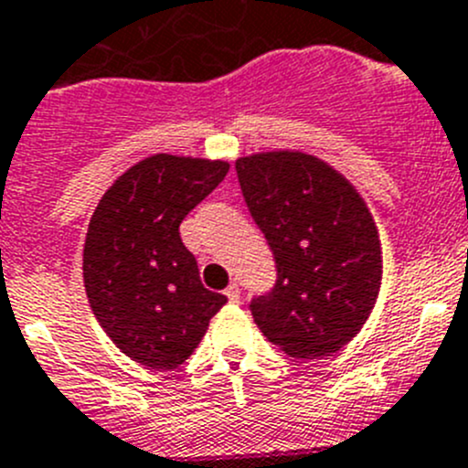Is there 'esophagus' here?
Wrapping results in <instances>:
<instances>
[{
    "label": "esophagus",
    "instance_id": "esophagus-1",
    "mask_svg": "<svg viewBox=\"0 0 468 468\" xmlns=\"http://www.w3.org/2000/svg\"><path fill=\"white\" fill-rule=\"evenodd\" d=\"M226 298H229L230 303H239V286H238V283H230V286L226 288Z\"/></svg>",
    "mask_w": 468,
    "mask_h": 468
}]
</instances>
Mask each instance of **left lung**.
Listing matches in <instances>:
<instances>
[{
  "label": "left lung",
  "mask_w": 468,
  "mask_h": 468,
  "mask_svg": "<svg viewBox=\"0 0 468 468\" xmlns=\"http://www.w3.org/2000/svg\"><path fill=\"white\" fill-rule=\"evenodd\" d=\"M235 173L277 265L274 286L249 303L256 325L288 356L339 351L381 288V244L365 200L303 152L242 156Z\"/></svg>",
  "instance_id": "1"
}]
</instances>
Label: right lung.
Segmentation results:
<instances>
[{"label": "right lung", "instance_id": "1", "mask_svg": "<svg viewBox=\"0 0 468 468\" xmlns=\"http://www.w3.org/2000/svg\"><path fill=\"white\" fill-rule=\"evenodd\" d=\"M226 173V161L154 154L126 170L91 214L82 254L87 298L131 360L180 367L229 300L203 286L180 238L186 214Z\"/></svg>", "mask_w": 468, "mask_h": 468}]
</instances>
